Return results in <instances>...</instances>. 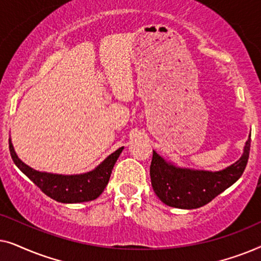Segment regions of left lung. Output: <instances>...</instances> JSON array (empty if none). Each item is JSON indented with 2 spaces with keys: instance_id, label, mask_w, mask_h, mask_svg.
I'll use <instances>...</instances> for the list:
<instances>
[{
  "instance_id": "1",
  "label": "left lung",
  "mask_w": 261,
  "mask_h": 261,
  "mask_svg": "<svg viewBox=\"0 0 261 261\" xmlns=\"http://www.w3.org/2000/svg\"><path fill=\"white\" fill-rule=\"evenodd\" d=\"M251 149V135L244 154L237 163L219 172L179 169L167 164L153 151L149 167L152 188L160 201L180 209H196L208 204L242 176Z\"/></svg>"
}]
</instances>
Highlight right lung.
I'll use <instances>...</instances> for the list:
<instances>
[{"label":"right lung","mask_w":261,"mask_h":261,"mask_svg":"<svg viewBox=\"0 0 261 261\" xmlns=\"http://www.w3.org/2000/svg\"><path fill=\"white\" fill-rule=\"evenodd\" d=\"M123 147H121L112 153L105 162L99 164L95 170L84 174L77 176H62V174H52L46 172H39L31 169L17 158L14 152L13 145L9 140V151L13 162L15 165L44 192L48 197L57 202L62 203H81L96 199L105 191L108 184L110 174L114 165H115L120 153Z\"/></svg>","instance_id":"obj_1"}]
</instances>
